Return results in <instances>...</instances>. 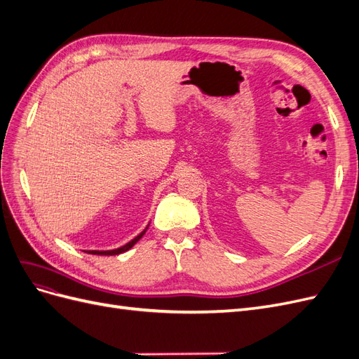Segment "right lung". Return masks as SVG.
Returning <instances> with one entry per match:
<instances>
[{
  "instance_id": "right-lung-1",
  "label": "right lung",
  "mask_w": 359,
  "mask_h": 359,
  "mask_svg": "<svg viewBox=\"0 0 359 359\" xmlns=\"http://www.w3.org/2000/svg\"><path fill=\"white\" fill-rule=\"evenodd\" d=\"M147 229H148V226L145 227V229L140 232L136 238H133L132 241L130 243H127L126 245H123V247H119V248H115V250H90V252H86V253H90V255H103V256H114V255H119V253H124V252H127V250H130L132 248L140 238L144 236V233L147 232Z\"/></svg>"
}]
</instances>
